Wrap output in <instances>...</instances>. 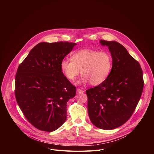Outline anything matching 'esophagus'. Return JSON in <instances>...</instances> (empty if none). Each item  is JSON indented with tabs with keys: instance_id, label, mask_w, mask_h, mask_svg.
<instances>
[{
	"instance_id": "obj_1",
	"label": "esophagus",
	"mask_w": 154,
	"mask_h": 154,
	"mask_svg": "<svg viewBox=\"0 0 154 154\" xmlns=\"http://www.w3.org/2000/svg\"><path fill=\"white\" fill-rule=\"evenodd\" d=\"M77 93H83L84 91L83 90L78 88V89H77Z\"/></svg>"
}]
</instances>
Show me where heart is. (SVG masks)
Masks as SVG:
<instances>
[{
	"instance_id": "obj_1",
	"label": "heart",
	"mask_w": 154,
	"mask_h": 154,
	"mask_svg": "<svg viewBox=\"0 0 154 154\" xmlns=\"http://www.w3.org/2000/svg\"><path fill=\"white\" fill-rule=\"evenodd\" d=\"M113 58L107 51L95 49H82L75 52L72 60L64 58L60 63L62 73L70 81H74L80 72V82H90L98 85L103 82L112 69Z\"/></svg>"
}]
</instances>
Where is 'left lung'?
I'll return each instance as SVG.
<instances>
[{
	"label": "left lung",
	"mask_w": 154,
	"mask_h": 154,
	"mask_svg": "<svg viewBox=\"0 0 154 154\" xmlns=\"http://www.w3.org/2000/svg\"><path fill=\"white\" fill-rule=\"evenodd\" d=\"M108 47L113 58L112 69L106 79L86 91L88 112L91 122L103 130L121 126L132 115L144 87L140 63L116 41L100 40Z\"/></svg>",
	"instance_id": "8db88e82"
}]
</instances>
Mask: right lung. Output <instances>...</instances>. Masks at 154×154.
<instances>
[{
    "label": "right lung",
    "instance_id": "add662e5",
    "mask_svg": "<svg viewBox=\"0 0 154 154\" xmlns=\"http://www.w3.org/2000/svg\"><path fill=\"white\" fill-rule=\"evenodd\" d=\"M77 44L40 42L17 68L15 97L27 121L35 128L53 131L66 119V103L76 88L65 77L60 63Z\"/></svg>",
    "mask_w": 154,
    "mask_h": 154
}]
</instances>
